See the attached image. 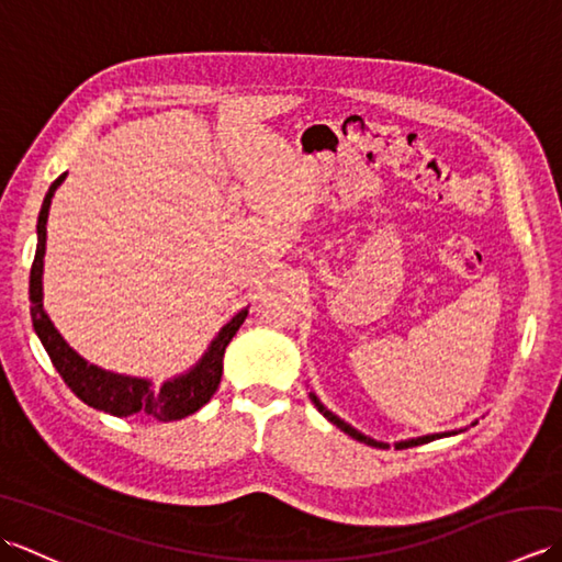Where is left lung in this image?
Masks as SVG:
<instances>
[{
	"mask_svg": "<svg viewBox=\"0 0 562 562\" xmlns=\"http://www.w3.org/2000/svg\"><path fill=\"white\" fill-rule=\"evenodd\" d=\"M312 401L316 403V408H318V413H324V417H326V420H330L333 425H336V427H340L342 429V432L345 435H350L352 439H357V441H364V445H369V447H384V445H381V441H376V439H372V437H367V435H362V432H357V429L355 427H350L348 423H345V420H340V417L338 415H333L328 408H326V405L324 403H321L316 396H314V393H312ZM445 435H449V432H445ZM445 435H425V437H417V439H405V441H398V445H396V449H408V447H417V445H427V441H432V439H439V437H445Z\"/></svg>",
	"mask_w": 562,
	"mask_h": 562,
	"instance_id": "8db88e82",
	"label": "left lung"
}]
</instances>
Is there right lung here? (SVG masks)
<instances>
[{"label": "right lung", "mask_w": 562, "mask_h": 562, "mask_svg": "<svg viewBox=\"0 0 562 562\" xmlns=\"http://www.w3.org/2000/svg\"><path fill=\"white\" fill-rule=\"evenodd\" d=\"M65 176L67 173L57 178L43 200L41 217H38V248H35L31 284H29L33 328L38 333L47 357H50L57 374L63 376V381L71 389V393L97 411L111 413L115 417L142 413L161 423L181 420L186 415H193L212 398V393L217 391L220 379H222L224 350L236 336V330L241 328V324L248 316V308H241V312H238L229 324L217 333V338L212 340L207 352L202 355V360L190 369V372L176 376L171 381H164L161 389H154L151 381L147 379L105 372V369L83 360L81 355H77L69 348L65 338L59 336L57 328L53 326V321L43 312V256H45V236H47L45 224H47V212H50L55 190L65 181Z\"/></svg>", "instance_id": "add662e5"}]
</instances>
